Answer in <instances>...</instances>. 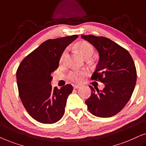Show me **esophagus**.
<instances>
[{"instance_id": "obj_1", "label": "esophagus", "mask_w": 146, "mask_h": 146, "mask_svg": "<svg viewBox=\"0 0 146 146\" xmlns=\"http://www.w3.org/2000/svg\"><path fill=\"white\" fill-rule=\"evenodd\" d=\"M81 86L79 85H74V89H77V88H80Z\"/></svg>"}]
</instances>
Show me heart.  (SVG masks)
<instances>
[{"label":"heart","mask_w":146,"mask_h":146,"mask_svg":"<svg viewBox=\"0 0 146 146\" xmlns=\"http://www.w3.org/2000/svg\"><path fill=\"white\" fill-rule=\"evenodd\" d=\"M76 48L80 53V54L85 59L90 58L94 53V48L89 42L86 41L81 40L76 44ZM68 53V48L65 49L62 54L60 62L62 63L66 58ZM86 76V72L82 70H74L71 71L68 74V78L70 80L74 83H81L84 80Z\"/></svg>","instance_id":"obj_1"}]
</instances>
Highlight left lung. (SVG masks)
<instances>
[{
    "label": "left lung",
    "mask_w": 146,
    "mask_h": 146,
    "mask_svg": "<svg viewBox=\"0 0 146 146\" xmlns=\"http://www.w3.org/2000/svg\"><path fill=\"white\" fill-rule=\"evenodd\" d=\"M81 36L99 52V62L91 79L104 84L100 91L89 86L91 96L85 102L95 116L111 117L124 108L132 95L137 79L134 62L127 50L108 38Z\"/></svg>",
    "instance_id": "obj_1"
}]
</instances>
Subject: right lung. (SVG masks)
Segmentation results:
<instances>
[{
	"label": "right lung",
	"mask_w": 146,
	"mask_h": 146,
	"mask_svg": "<svg viewBox=\"0 0 146 146\" xmlns=\"http://www.w3.org/2000/svg\"><path fill=\"white\" fill-rule=\"evenodd\" d=\"M78 35L49 39L27 56L17 71L20 98L31 116L42 123H54L64 114L66 100L73 90L66 84L52 88V72L58 68L60 58L67 46Z\"/></svg>",
	"instance_id": "obj_1"
}]
</instances>
